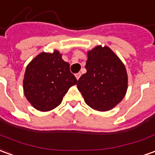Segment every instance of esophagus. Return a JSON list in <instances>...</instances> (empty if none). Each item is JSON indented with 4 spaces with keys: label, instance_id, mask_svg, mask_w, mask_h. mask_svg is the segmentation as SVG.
<instances>
[{
    "label": "esophagus",
    "instance_id": "obj_1",
    "mask_svg": "<svg viewBox=\"0 0 155 155\" xmlns=\"http://www.w3.org/2000/svg\"><path fill=\"white\" fill-rule=\"evenodd\" d=\"M81 73H78L75 74V77H76V79H77V80H79V79H80V77H81Z\"/></svg>",
    "mask_w": 155,
    "mask_h": 155
}]
</instances>
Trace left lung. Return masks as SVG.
Here are the masks:
<instances>
[{"mask_svg": "<svg viewBox=\"0 0 155 155\" xmlns=\"http://www.w3.org/2000/svg\"><path fill=\"white\" fill-rule=\"evenodd\" d=\"M86 73L77 83L86 104L97 111H108L126 96L128 76L124 64L107 46L87 51Z\"/></svg>", "mask_w": 155, "mask_h": 155, "instance_id": "left-lung-1", "label": "left lung"}]
</instances>
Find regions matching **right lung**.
I'll return each instance as SVG.
<instances>
[{
  "instance_id": "right-lung-1",
  "label": "right lung",
  "mask_w": 155,
  "mask_h": 155,
  "mask_svg": "<svg viewBox=\"0 0 155 155\" xmlns=\"http://www.w3.org/2000/svg\"><path fill=\"white\" fill-rule=\"evenodd\" d=\"M77 80L58 50L41 52L31 60L23 81L25 97L34 108L47 112L57 108Z\"/></svg>"
}]
</instances>
